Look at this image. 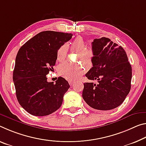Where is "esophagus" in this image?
I'll use <instances>...</instances> for the list:
<instances>
[{
	"mask_svg": "<svg viewBox=\"0 0 146 146\" xmlns=\"http://www.w3.org/2000/svg\"><path fill=\"white\" fill-rule=\"evenodd\" d=\"M74 83H75V80H69V84L70 85H73Z\"/></svg>",
	"mask_w": 146,
	"mask_h": 146,
	"instance_id": "esophagus-1",
	"label": "esophagus"
}]
</instances>
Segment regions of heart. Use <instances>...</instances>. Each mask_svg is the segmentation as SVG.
<instances>
[{
    "label": "heart",
    "instance_id": "1",
    "mask_svg": "<svg viewBox=\"0 0 146 146\" xmlns=\"http://www.w3.org/2000/svg\"><path fill=\"white\" fill-rule=\"evenodd\" d=\"M71 48L78 54V60L83 64L90 65L94 57V50L92 48H87V44L81 37H77L71 43ZM68 45L64 44L58 48L56 52V59L58 62H64L66 58ZM84 68L79 64H71L68 62L62 64L58 68L60 75L67 79H73L84 73Z\"/></svg>",
    "mask_w": 146,
    "mask_h": 146
}]
</instances>
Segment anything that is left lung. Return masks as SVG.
Listing matches in <instances>:
<instances>
[{"label": "left lung", "instance_id": "obj_1", "mask_svg": "<svg viewBox=\"0 0 146 146\" xmlns=\"http://www.w3.org/2000/svg\"><path fill=\"white\" fill-rule=\"evenodd\" d=\"M93 67L86 77L98 80L84 83L82 98L90 107L109 110L123 102L131 90L132 68L123 47L109 38L95 39Z\"/></svg>", "mask_w": 146, "mask_h": 146}]
</instances>
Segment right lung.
I'll list each match as a JSON object with an SVG mask.
<instances>
[{
    "instance_id": "1",
    "label": "right lung",
    "mask_w": 146,
    "mask_h": 146,
    "mask_svg": "<svg viewBox=\"0 0 146 146\" xmlns=\"http://www.w3.org/2000/svg\"><path fill=\"white\" fill-rule=\"evenodd\" d=\"M72 36L64 32H41L19 48L13 80L18 102L29 114L47 115L61 106L70 86L61 77L56 83L48 82L46 75L54 70L58 48Z\"/></svg>"
}]
</instances>
